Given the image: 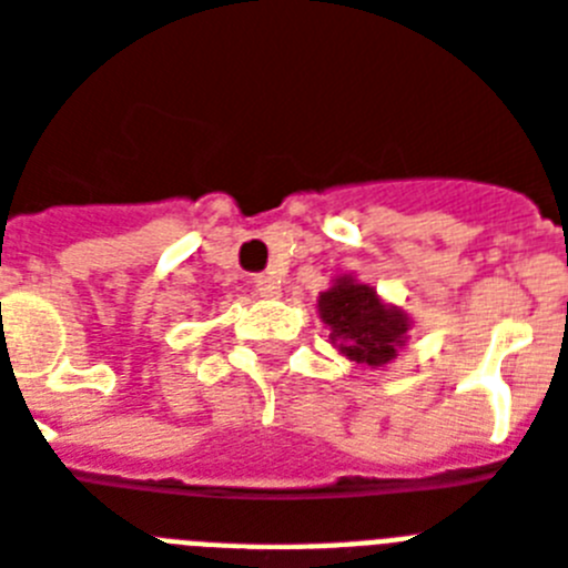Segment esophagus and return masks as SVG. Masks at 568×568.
I'll return each instance as SVG.
<instances>
[{
  "instance_id": "34e87169",
  "label": "esophagus",
  "mask_w": 568,
  "mask_h": 568,
  "mask_svg": "<svg viewBox=\"0 0 568 568\" xmlns=\"http://www.w3.org/2000/svg\"><path fill=\"white\" fill-rule=\"evenodd\" d=\"M256 292H260V297L274 300V297H280V292H283V288H280V280H276V276L262 274L260 280H256Z\"/></svg>"
}]
</instances>
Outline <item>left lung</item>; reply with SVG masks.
<instances>
[{"label": "left lung", "instance_id": "8db88e82", "mask_svg": "<svg viewBox=\"0 0 568 568\" xmlns=\"http://www.w3.org/2000/svg\"><path fill=\"white\" fill-rule=\"evenodd\" d=\"M317 314L328 328V341L343 357L364 369L393 364L407 346L413 321L402 306H393L361 283L355 274H341L317 297Z\"/></svg>", "mask_w": 568, "mask_h": 568}]
</instances>
